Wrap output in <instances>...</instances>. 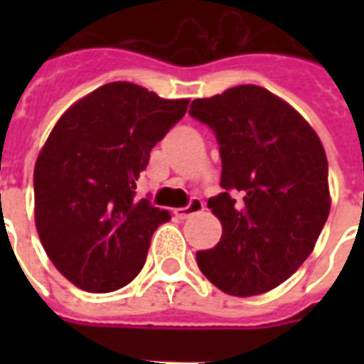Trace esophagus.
Masks as SVG:
<instances>
[{
    "mask_svg": "<svg viewBox=\"0 0 364 364\" xmlns=\"http://www.w3.org/2000/svg\"><path fill=\"white\" fill-rule=\"evenodd\" d=\"M202 210H204V202H202L200 198H191V200H188L187 208H179V210H173V215H176L177 219L185 221V219H188V217L194 215V213H200Z\"/></svg>",
    "mask_w": 364,
    "mask_h": 364,
    "instance_id": "esophagus-1",
    "label": "esophagus"
}]
</instances>
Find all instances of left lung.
Listing matches in <instances>:
<instances>
[{"label": "left lung", "instance_id": "left-lung-1", "mask_svg": "<svg viewBox=\"0 0 364 364\" xmlns=\"http://www.w3.org/2000/svg\"><path fill=\"white\" fill-rule=\"evenodd\" d=\"M188 115L213 130L223 162V193L208 200L221 240L196 262L225 293H266L299 270L327 223L325 149L291 105L255 85L194 100Z\"/></svg>", "mask_w": 364, "mask_h": 364}]
</instances>
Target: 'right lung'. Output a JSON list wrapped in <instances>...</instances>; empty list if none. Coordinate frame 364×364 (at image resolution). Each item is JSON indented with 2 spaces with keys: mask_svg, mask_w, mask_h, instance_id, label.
Segmentation results:
<instances>
[{
  "mask_svg": "<svg viewBox=\"0 0 364 364\" xmlns=\"http://www.w3.org/2000/svg\"><path fill=\"white\" fill-rule=\"evenodd\" d=\"M187 105L117 81L60 117L33 170L36 227L48 259L73 285L111 293L141 272L151 236L170 211L137 202L136 181Z\"/></svg>",
  "mask_w": 364,
  "mask_h": 364,
  "instance_id": "obj_1",
  "label": "right lung"
}]
</instances>
